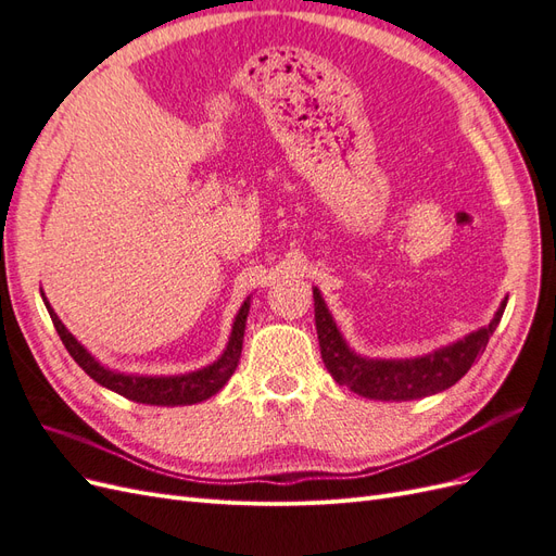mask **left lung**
I'll list each match as a JSON object with an SVG mask.
<instances>
[{"label": "left lung", "mask_w": 556, "mask_h": 556, "mask_svg": "<svg viewBox=\"0 0 556 556\" xmlns=\"http://www.w3.org/2000/svg\"><path fill=\"white\" fill-rule=\"evenodd\" d=\"M313 301L319 352H323V362L331 378L364 399L413 401L439 394L468 374V368L482 355L486 343H490V336L496 331L508 296H503L490 325L466 333L464 339H457L454 343L435 348L429 355L403 359L359 355L345 341L331 311L327 308L323 292L317 288H313Z\"/></svg>", "instance_id": "left-lung-1"}]
</instances>
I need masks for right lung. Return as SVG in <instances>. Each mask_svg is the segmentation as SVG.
I'll list each match as a JSON object with an SVG mask.
<instances>
[{"instance_id":"add662e5","label":"right lung","mask_w":556,"mask_h":556,"mask_svg":"<svg viewBox=\"0 0 556 556\" xmlns=\"http://www.w3.org/2000/svg\"><path fill=\"white\" fill-rule=\"evenodd\" d=\"M41 299H43L50 319H53L55 331L60 333L64 348L70 350L74 362L94 382H99L102 387H106V390L121 394L129 401L146 403V406H192V403H201L220 392L227 384V380L233 376V371H237L239 359H241V350H243V333H245L252 294L245 296L237 317H233L231 333H229V341L223 350V355L215 362L197 368V371L176 374V376L125 374V371H117V368L102 364L86 345L76 339L70 329L64 327V323L58 317L53 306H50V301L43 294V290H41Z\"/></svg>"}]
</instances>
